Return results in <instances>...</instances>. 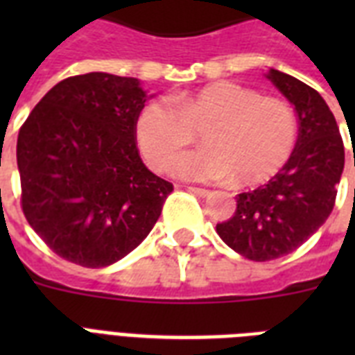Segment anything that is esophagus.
<instances>
[{
	"instance_id": "1",
	"label": "esophagus",
	"mask_w": 355,
	"mask_h": 355,
	"mask_svg": "<svg viewBox=\"0 0 355 355\" xmlns=\"http://www.w3.org/2000/svg\"><path fill=\"white\" fill-rule=\"evenodd\" d=\"M188 191L195 193L197 197H208L210 195V189H205V188H195V186H189Z\"/></svg>"
}]
</instances>
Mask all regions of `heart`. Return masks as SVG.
<instances>
[{"label":"heart","instance_id":"heart-1","mask_svg":"<svg viewBox=\"0 0 355 355\" xmlns=\"http://www.w3.org/2000/svg\"><path fill=\"white\" fill-rule=\"evenodd\" d=\"M200 128L205 145L175 159V177L259 184L289 160L298 136L297 116L286 101L219 80L173 101L162 97L147 103L136 118V139L149 166L166 169Z\"/></svg>","mask_w":355,"mask_h":355}]
</instances>
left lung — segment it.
<instances>
[{"mask_svg": "<svg viewBox=\"0 0 355 355\" xmlns=\"http://www.w3.org/2000/svg\"><path fill=\"white\" fill-rule=\"evenodd\" d=\"M265 77L295 107L297 147L269 182L237 195L236 214L216 228L252 261L282 258L313 236L334 210L345 169L339 127L319 92L275 68Z\"/></svg>", "mask_w": 355, "mask_h": 355, "instance_id": "8db88e82", "label": "left lung"}]
</instances>
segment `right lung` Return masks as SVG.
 <instances>
[{"label": "right lung", "mask_w": 355, "mask_h": 355, "mask_svg": "<svg viewBox=\"0 0 355 355\" xmlns=\"http://www.w3.org/2000/svg\"><path fill=\"white\" fill-rule=\"evenodd\" d=\"M134 77L92 71L55 85L19 128L21 208L46 245L99 269L132 252L162 214L173 184L136 147L149 99Z\"/></svg>", "instance_id": "1"}]
</instances>
